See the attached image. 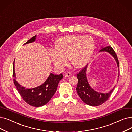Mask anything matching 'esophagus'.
<instances>
[{"mask_svg": "<svg viewBox=\"0 0 132 132\" xmlns=\"http://www.w3.org/2000/svg\"><path fill=\"white\" fill-rule=\"evenodd\" d=\"M65 76L66 77H70V75H71V73L69 72H67L65 73Z\"/></svg>", "mask_w": 132, "mask_h": 132, "instance_id": "esophagus-1", "label": "esophagus"}]
</instances>
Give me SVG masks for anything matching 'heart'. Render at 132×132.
<instances>
[{
	"instance_id": "b5f03b06",
	"label": "heart",
	"mask_w": 132,
	"mask_h": 132,
	"mask_svg": "<svg viewBox=\"0 0 132 132\" xmlns=\"http://www.w3.org/2000/svg\"><path fill=\"white\" fill-rule=\"evenodd\" d=\"M95 47V42L90 36L68 35L57 40L56 48L50 49L49 54L54 65L60 69L67 65L68 57L72 65L80 68L90 60Z\"/></svg>"
}]
</instances>
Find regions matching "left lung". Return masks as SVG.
I'll return each mask as SVG.
<instances>
[{"mask_svg":"<svg viewBox=\"0 0 132 132\" xmlns=\"http://www.w3.org/2000/svg\"><path fill=\"white\" fill-rule=\"evenodd\" d=\"M100 52L106 51L112 55L117 63V65L119 67V63L118 57L115 51L111 46L101 47ZM87 65L84 67L81 71L77 74L78 78V83L76 87V91L78 96L82 99V101L88 105L91 106H98L106 102L110 97V95L113 92L114 88L106 93H99L94 90L89 85L86 76V71Z\"/></svg>","mask_w":132,"mask_h":132,"instance_id":"1","label":"left lung"}]
</instances>
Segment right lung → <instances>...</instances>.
Here are the masks:
<instances>
[{
  "label": "right lung",
  "mask_w": 132,
  "mask_h": 132,
  "mask_svg": "<svg viewBox=\"0 0 132 132\" xmlns=\"http://www.w3.org/2000/svg\"><path fill=\"white\" fill-rule=\"evenodd\" d=\"M36 35L32 37L24 44L32 43L36 40ZM13 82L17 88L20 95L25 102L33 107H41L48 103L56 93L58 84L63 78V75L61 73L55 75L50 73L49 77L42 85L32 89L25 88L16 81L15 78V73L14 71V60L13 66Z\"/></svg>",
  "instance_id": "add662e5"
}]
</instances>
